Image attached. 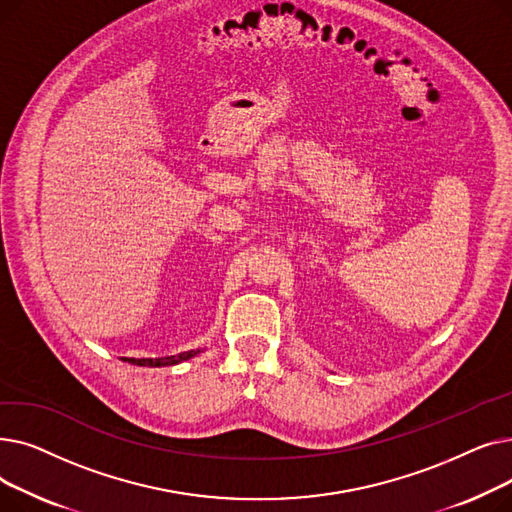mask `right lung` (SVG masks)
<instances>
[{"label": "right lung", "mask_w": 512, "mask_h": 512, "mask_svg": "<svg viewBox=\"0 0 512 512\" xmlns=\"http://www.w3.org/2000/svg\"><path fill=\"white\" fill-rule=\"evenodd\" d=\"M201 353V348L197 351H186V353H178V355H170V357H157V359H134V357H122V361H128L130 365H139V367H166V365H178L182 361L193 359Z\"/></svg>", "instance_id": "obj_1"}]
</instances>
